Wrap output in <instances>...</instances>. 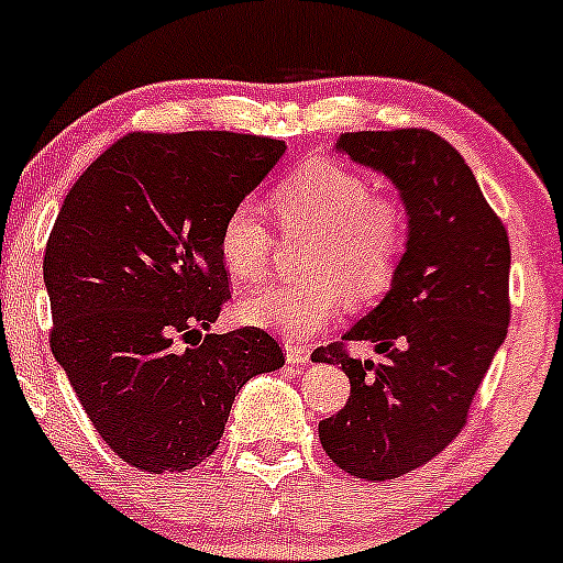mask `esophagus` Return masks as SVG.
I'll return each instance as SVG.
<instances>
[{
  "instance_id": "1",
  "label": "esophagus",
  "mask_w": 563,
  "mask_h": 563,
  "mask_svg": "<svg viewBox=\"0 0 563 563\" xmlns=\"http://www.w3.org/2000/svg\"><path fill=\"white\" fill-rule=\"evenodd\" d=\"M284 349H287L289 365H303V362H308V356H311V352L306 346H300V343H287Z\"/></svg>"
}]
</instances>
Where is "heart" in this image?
I'll use <instances>...</instances> for the list:
<instances>
[{
	"label": "heart",
	"mask_w": 563,
	"mask_h": 563,
	"mask_svg": "<svg viewBox=\"0 0 563 563\" xmlns=\"http://www.w3.org/2000/svg\"><path fill=\"white\" fill-rule=\"evenodd\" d=\"M271 203L284 239L311 241L303 263L308 279L250 295L241 306L246 322L284 338H311L341 313L346 298L367 306L389 292L410 239L402 192L373 190L360 168L319 155L287 174ZM217 250L235 282H263L276 252L268 217L252 201L235 203L222 220Z\"/></svg>",
	"instance_id": "b5f03b06"
}]
</instances>
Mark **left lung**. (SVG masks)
<instances>
[{
    "label": "left lung",
    "instance_id": "8db88e82",
    "mask_svg": "<svg viewBox=\"0 0 563 563\" xmlns=\"http://www.w3.org/2000/svg\"><path fill=\"white\" fill-rule=\"evenodd\" d=\"M338 147L400 187L410 239L380 306L313 352L352 384L346 405L319 421V440L346 473L391 481L438 456L467 424L510 324V241L475 174L434 131H356ZM354 340H371L385 360L354 361Z\"/></svg>",
    "mask_w": 563,
    "mask_h": 563
}]
</instances>
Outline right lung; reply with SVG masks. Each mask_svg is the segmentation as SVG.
Here are the masks:
<instances>
[{"label": "right lung", "mask_w": 563, "mask_h": 563, "mask_svg": "<svg viewBox=\"0 0 563 563\" xmlns=\"http://www.w3.org/2000/svg\"><path fill=\"white\" fill-rule=\"evenodd\" d=\"M231 131H131L64 198L45 250L51 352L110 449L142 473L211 456L252 376L284 365L260 328L203 335L231 300L217 235L282 158Z\"/></svg>", "instance_id": "right-lung-1"}]
</instances>
